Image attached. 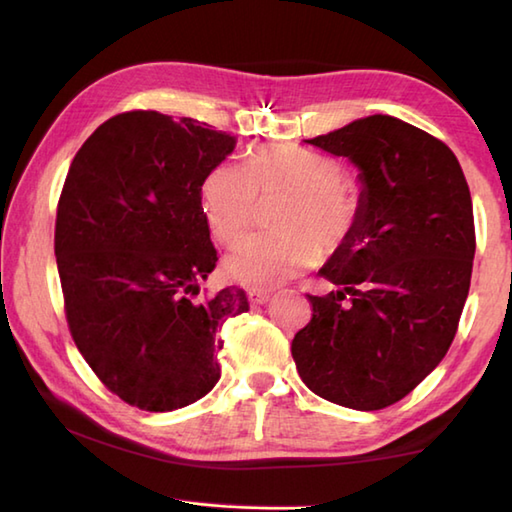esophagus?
Returning <instances> with one entry per match:
<instances>
[{"label": "esophagus", "mask_w": 512, "mask_h": 512, "mask_svg": "<svg viewBox=\"0 0 512 512\" xmlns=\"http://www.w3.org/2000/svg\"><path fill=\"white\" fill-rule=\"evenodd\" d=\"M248 299H250V304H253V306H262L270 299V290H255L253 288L248 293Z\"/></svg>", "instance_id": "1"}]
</instances>
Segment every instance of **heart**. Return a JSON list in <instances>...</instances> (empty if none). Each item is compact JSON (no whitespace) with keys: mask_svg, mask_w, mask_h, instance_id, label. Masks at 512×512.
Listing matches in <instances>:
<instances>
[{"mask_svg":"<svg viewBox=\"0 0 512 512\" xmlns=\"http://www.w3.org/2000/svg\"><path fill=\"white\" fill-rule=\"evenodd\" d=\"M346 179L339 159L286 144L253 148L244 166L219 162L210 168L199 197L210 233L224 246L246 235L257 197L282 195L270 217L277 230L239 244L226 259L228 275L250 288H273L315 266L322 250L346 246L364 210L362 195Z\"/></svg>","mask_w":512,"mask_h":512,"instance_id":"heart-1","label":"heart"}]
</instances>
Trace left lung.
I'll return each instance as SVG.
<instances>
[{
    "label": "left lung",
    "instance_id": "left-lung-1",
    "mask_svg": "<svg viewBox=\"0 0 512 512\" xmlns=\"http://www.w3.org/2000/svg\"><path fill=\"white\" fill-rule=\"evenodd\" d=\"M306 142L362 170L364 210L319 270L337 290L308 295L313 317L290 353L315 395L386 408L453 344L473 273V199L453 150L402 119L370 115Z\"/></svg>",
    "mask_w": 512,
    "mask_h": 512
}]
</instances>
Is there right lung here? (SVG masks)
Instances as JSON below:
<instances>
[{"instance_id": "add662e5", "label": "right lung", "mask_w": 512, "mask_h": 512, "mask_svg": "<svg viewBox=\"0 0 512 512\" xmlns=\"http://www.w3.org/2000/svg\"><path fill=\"white\" fill-rule=\"evenodd\" d=\"M235 137L193 117L128 110L77 150L59 195L55 257L68 330L110 393L148 413L202 399L242 288L202 295L215 270L199 186Z\"/></svg>"}]
</instances>
